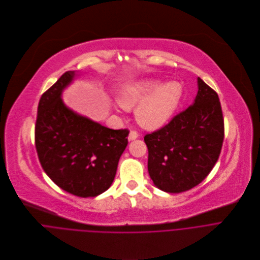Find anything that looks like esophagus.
Instances as JSON below:
<instances>
[{"mask_svg": "<svg viewBox=\"0 0 260 260\" xmlns=\"http://www.w3.org/2000/svg\"><path fill=\"white\" fill-rule=\"evenodd\" d=\"M138 137H139L138 132L132 131V132L129 133V136H128V140H129V141H133V140H136Z\"/></svg>", "mask_w": 260, "mask_h": 260, "instance_id": "1", "label": "esophagus"}]
</instances>
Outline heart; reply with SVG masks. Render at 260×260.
<instances>
[{"instance_id":"b5f03b06","label":"heart","mask_w":260,"mask_h":260,"mask_svg":"<svg viewBox=\"0 0 260 260\" xmlns=\"http://www.w3.org/2000/svg\"><path fill=\"white\" fill-rule=\"evenodd\" d=\"M183 95L182 84L176 80L161 83L156 78H139L122 83L116 94L124 109H136V118L146 129H157L165 124L178 108Z\"/></svg>"}]
</instances>
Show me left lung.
<instances>
[{"label":"left lung","mask_w":260,"mask_h":260,"mask_svg":"<svg viewBox=\"0 0 260 260\" xmlns=\"http://www.w3.org/2000/svg\"><path fill=\"white\" fill-rule=\"evenodd\" d=\"M223 138L218 95L198 77L194 104L144 137L154 185L167 193L185 192L199 185L215 165Z\"/></svg>","instance_id":"obj_1"}]
</instances>
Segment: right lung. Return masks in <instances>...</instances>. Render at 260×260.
<instances>
[{"instance_id":"1","label":"right lung","mask_w":260,"mask_h":260,"mask_svg":"<svg viewBox=\"0 0 260 260\" xmlns=\"http://www.w3.org/2000/svg\"><path fill=\"white\" fill-rule=\"evenodd\" d=\"M74 71H66L41 97L35 127L40 163L62 190L96 197L111 186L129 131L111 129L68 109L61 100Z\"/></svg>"}]
</instances>
